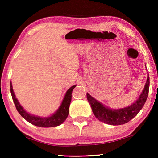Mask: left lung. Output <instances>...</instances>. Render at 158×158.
Here are the masks:
<instances>
[{
  "label": "left lung",
  "instance_id": "obj_1",
  "mask_svg": "<svg viewBox=\"0 0 158 158\" xmlns=\"http://www.w3.org/2000/svg\"><path fill=\"white\" fill-rule=\"evenodd\" d=\"M149 86H150V77L148 75L144 88L139 99L130 106L124 109L116 110L108 109L88 94H87V99L91 106L94 114L99 121L110 125L124 124L132 119L142 109L148 98Z\"/></svg>",
  "mask_w": 158,
  "mask_h": 158
}]
</instances>
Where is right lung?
Returning a JSON list of instances; mask_svg holds the SVG:
<instances>
[{
    "label": "right lung",
    "instance_id": "add662e5",
    "mask_svg": "<svg viewBox=\"0 0 158 158\" xmlns=\"http://www.w3.org/2000/svg\"><path fill=\"white\" fill-rule=\"evenodd\" d=\"M75 86L76 85L72 86L67 91L65 96H64L62 104L59 108V109L57 110V111L55 114H54L52 116L47 118H41L38 117V116L31 115L23 109L20 103H19L16 96H15L11 82H10V93H11L13 101H14V104L16 106L17 111L27 122L35 125V126L40 127H53L59 126L62 123H63L68 117L69 114V106H70L71 99H72V93Z\"/></svg>",
    "mask_w": 158,
    "mask_h": 158
}]
</instances>
